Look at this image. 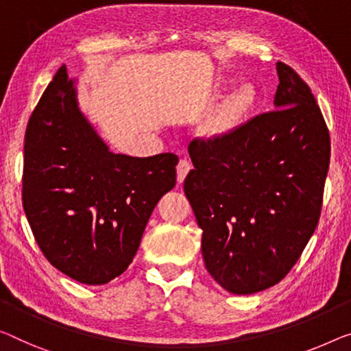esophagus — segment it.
I'll return each mask as SVG.
<instances>
[{
    "instance_id": "1",
    "label": "esophagus",
    "mask_w": 351,
    "mask_h": 351,
    "mask_svg": "<svg viewBox=\"0 0 351 351\" xmlns=\"http://www.w3.org/2000/svg\"><path fill=\"white\" fill-rule=\"evenodd\" d=\"M191 169H192V165H191V162L187 160V159H181L180 162H178V165H176L178 182H182V181L186 180V176L191 171Z\"/></svg>"
}]
</instances>
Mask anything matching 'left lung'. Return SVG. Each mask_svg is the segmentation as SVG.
Instances as JSON below:
<instances>
[{"label": "left lung", "instance_id": "obj_1", "mask_svg": "<svg viewBox=\"0 0 351 351\" xmlns=\"http://www.w3.org/2000/svg\"><path fill=\"white\" fill-rule=\"evenodd\" d=\"M276 69V110L189 145L184 192L203 230V260L234 295L284 279L322 213L329 130L309 85L285 62Z\"/></svg>", "mask_w": 351, "mask_h": 351}]
</instances>
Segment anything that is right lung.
Masks as SVG:
<instances>
[{
    "label": "right lung",
    "instance_id": "right-lung-1",
    "mask_svg": "<svg viewBox=\"0 0 351 351\" xmlns=\"http://www.w3.org/2000/svg\"><path fill=\"white\" fill-rule=\"evenodd\" d=\"M178 156L110 153L78 110L61 66L25 132L22 202L44 257L86 285L132 263L148 219L176 182Z\"/></svg>",
    "mask_w": 351,
    "mask_h": 351
}]
</instances>
